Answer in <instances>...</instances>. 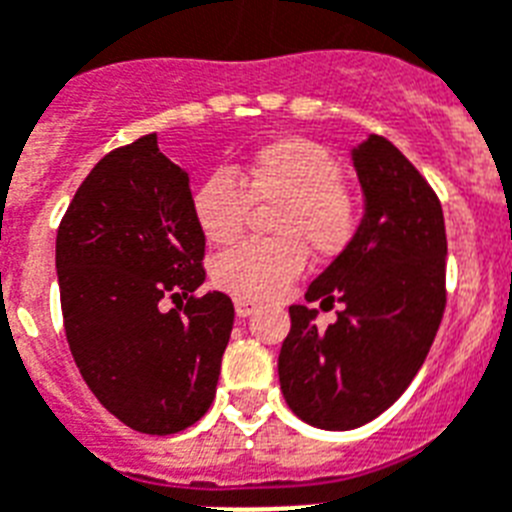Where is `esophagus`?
Listing matches in <instances>:
<instances>
[{"mask_svg": "<svg viewBox=\"0 0 512 512\" xmlns=\"http://www.w3.org/2000/svg\"><path fill=\"white\" fill-rule=\"evenodd\" d=\"M256 308H259V303H256V301H248V298H235V314H238L240 319L251 316Z\"/></svg>", "mask_w": 512, "mask_h": 512, "instance_id": "esophagus-1", "label": "esophagus"}]
</instances>
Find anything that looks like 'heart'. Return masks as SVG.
<instances>
[{
	"instance_id": "obj_1",
	"label": "heart",
	"mask_w": 512,
	"mask_h": 512,
	"mask_svg": "<svg viewBox=\"0 0 512 512\" xmlns=\"http://www.w3.org/2000/svg\"><path fill=\"white\" fill-rule=\"evenodd\" d=\"M253 204H277L269 217L272 240H251L214 261L222 290L266 301L303 272L308 251L337 259L356 240L361 211L342 185V167L324 146L308 138H280L253 151L238 177L214 172L193 190L190 206L204 238L227 246L240 238Z\"/></svg>"
}]
</instances>
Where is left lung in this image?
I'll return each mask as SVG.
<instances>
[{
	"instance_id": "left-lung-1",
	"label": "left lung",
	"mask_w": 512,
	"mask_h": 512,
	"mask_svg": "<svg viewBox=\"0 0 512 512\" xmlns=\"http://www.w3.org/2000/svg\"><path fill=\"white\" fill-rule=\"evenodd\" d=\"M366 214L356 240L316 277L306 301L342 303L316 327V308L290 306L280 387L306 424L345 432L369 424L408 390L426 361L447 287L445 217L437 193L382 135L353 149Z\"/></svg>"
}]
</instances>
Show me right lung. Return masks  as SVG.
Listing matches in <instances>:
<instances>
[{"label": "right lung", "instance_id": "1", "mask_svg": "<svg viewBox=\"0 0 512 512\" xmlns=\"http://www.w3.org/2000/svg\"><path fill=\"white\" fill-rule=\"evenodd\" d=\"M190 198L149 133L88 172L57 230L70 353L96 400L141 434L183 432L209 411L235 319L225 293L196 295L206 238Z\"/></svg>", "mask_w": 512, "mask_h": 512}]
</instances>
